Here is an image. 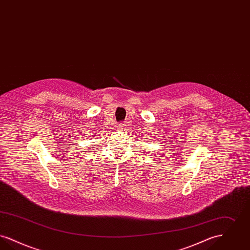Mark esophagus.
<instances>
[{
  "instance_id": "34e87169",
  "label": "esophagus",
  "mask_w": 250,
  "mask_h": 250,
  "mask_svg": "<svg viewBox=\"0 0 250 250\" xmlns=\"http://www.w3.org/2000/svg\"><path fill=\"white\" fill-rule=\"evenodd\" d=\"M125 124H119V125H117V129H118V131H125Z\"/></svg>"
}]
</instances>
